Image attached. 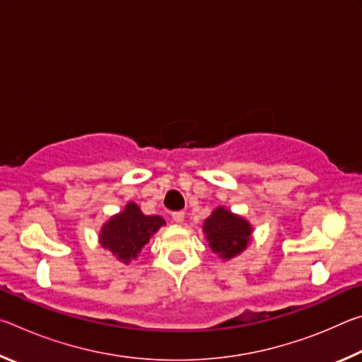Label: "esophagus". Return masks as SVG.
Returning a JSON list of instances; mask_svg holds the SVG:
<instances>
[{
	"instance_id": "34e87169",
	"label": "esophagus",
	"mask_w": 362,
	"mask_h": 362,
	"mask_svg": "<svg viewBox=\"0 0 362 362\" xmlns=\"http://www.w3.org/2000/svg\"><path fill=\"white\" fill-rule=\"evenodd\" d=\"M173 220L175 223H183V220H185V214L183 212H174L173 214Z\"/></svg>"
}]
</instances>
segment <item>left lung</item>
I'll return each mask as SVG.
<instances>
[{"instance_id":"1","label":"left lung","mask_w":362,"mask_h":362,"mask_svg":"<svg viewBox=\"0 0 362 362\" xmlns=\"http://www.w3.org/2000/svg\"><path fill=\"white\" fill-rule=\"evenodd\" d=\"M203 230L212 252L223 260L240 255L247 247L252 235V225L246 218L236 216L222 206L204 220Z\"/></svg>"}]
</instances>
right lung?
I'll return each mask as SVG.
<instances>
[{"instance_id": "add662e5", "label": "right lung", "mask_w": 362, "mask_h": 362, "mask_svg": "<svg viewBox=\"0 0 362 362\" xmlns=\"http://www.w3.org/2000/svg\"><path fill=\"white\" fill-rule=\"evenodd\" d=\"M163 225H166L163 217L145 216L136 203H127L124 209L102 226L99 241L116 259L131 263Z\"/></svg>"}]
</instances>
